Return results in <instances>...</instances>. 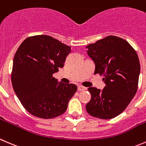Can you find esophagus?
I'll list each match as a JSON object with an SVG mask.
<instances>
[{
    "mask_svg": "<svg viewBox=\"0 0 146 146\" xmlns=\"http://www.w3.org/2000/svg\"><path fill=\"white\" fill-rule=\"evenodd\" d=\"M84 90H86V87H84V86H81V85L78 86V91L81 92V91H84Z\"/></svg>",
    "mask_w": 146,
    "mask_h": 146,
    "instance_id": "obj_1",
    "label": "esophagus"
}]
</instances>
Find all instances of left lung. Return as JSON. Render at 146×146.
Instances as JSON below:
<instances>
[{"mask_svg": "<svg viewBox=\"0 0 146 146\" xmlns=\"http://www.w3.org/2000/svg\"><path fill=\"white\" fill-rule=\"evenodd\" d=\"M95 64V74L104 76L102 91L89 87L86 111L94 117L110 119L122 113L138 90L140 62L135 50L124 39L109 35L86 46Z\"/></svg>", "mask_w": 146, "mask_h": 146, "instance_id": "obj_1", "label": "left lung"}]
</instances>
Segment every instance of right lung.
Returning a JSON list of instances; mask_svg holds the SVG:
<instances>
[{"mask_svg": "<svg viewBox=\"0 0 146 146\" xmlns=\"http://www.w3.org/2000/svg\"><path fill=\"white\" fill-rule=\"evenodd\" d=\"M70 52L71 47L48 35L30 36L17 50L11 82L21 104L33 116L52 119L67 110L77 86L59 82L52 74L64 67Z\"/></svg>", "mask_w": 146, "mask_h": 146, "instance_id": "obj_1", "label": "right lung"}]
</instances>
